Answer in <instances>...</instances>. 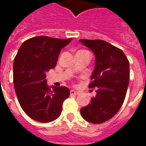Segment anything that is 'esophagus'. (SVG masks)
I'll use <instances>...</instances> for the list:
<instances>
[{"mask_svg":"<svg viewBox=\"0 0 146 146\" xmlns=\"http://www.w3.org/2000/svg\"><path fill=\"white\" fill-rule=\"evenodd\" d=\"M70 94H71V95H76L79 94V92H76V91H74V90H71V91H70Z\"/></svg>","mask_w":146,"mask_h":146,"instance_id":"1","label":"esophagus"}]
</instances>
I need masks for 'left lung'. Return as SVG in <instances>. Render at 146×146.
<instances>
[{"label":"left lung","instance_id":"obj_1","mask_svg":"<svg viewBox=\"0 0 146 146\" xmlns=\"http://www.w3.org/2000/svg\"><path fill=\"white\" fill-rule=\"evenodd\" d=\"M79 41L95 55V70L89 84L97 88L91 103L81 108L84 119L92 123H102L116 115L122 106L130 80L129 61L122 50L102 40Z\"/></svg>","mask_w":146,"mask_h":146}]
</instances>
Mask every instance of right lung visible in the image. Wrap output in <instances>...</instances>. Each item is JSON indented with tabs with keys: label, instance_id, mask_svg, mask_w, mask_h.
Segmentation results:
<instances>
[{
	"label": "right lung",
	"instance_id": "add662e5",
	"mask_svg": "<svg viewBox=\"0 0 146 146\" xmlns=\"http://www.w3.org/2000/svg\"><path fill=\"white\" fill-rule=\"evenodd\" d=\"M72 38L39 36L23 43L13 63V80L18 101L31 119L51 122L61 115L62 103L70 96L66 87L48 85L46 73L56 66L62 48Z\"/></svg>",
	"mask_w": 146,
	"mask_h": 146
}]
</instances>
